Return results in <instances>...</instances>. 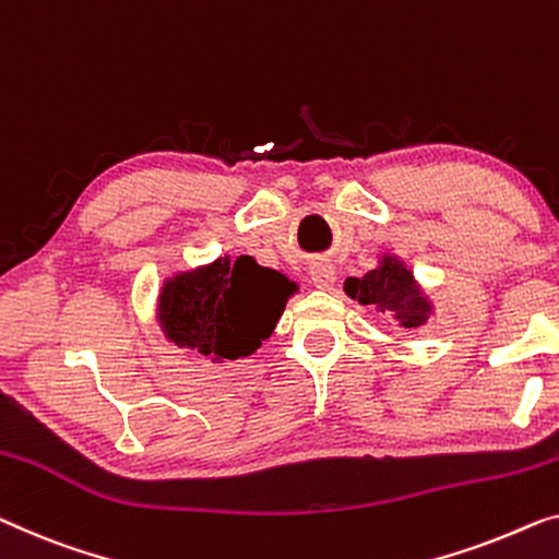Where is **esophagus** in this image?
I'll return each instance as SVG.
<instances>
[{"instance_id":"1","label":"esophagus","mask_w":559,"mask_h":559,"mask_svg":"<svg viewBox=\"0 0 559 559\" xmlns=\"http://www.w3.org/2000/svg\"><path fill=\"white\" fill-rule=\"evenodd\" d=\"M310 282L318 289H330L335 282V266L330 262H314L310 270Z\"/></svg>"}]
</instances>
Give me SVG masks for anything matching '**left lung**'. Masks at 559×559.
Returning a JSON list of instances; mask_svg holds the SVG:
<instances>
[{
  "label": "left lung",
  "instance_id": "obj_1",
  "mask_svg": "<svg viewBox=\"0 0 559 559\" xmlns=\"http://www.w3.org/2000/svg\"><path fill=\"white\" fill-rule=\"evenodd\" d=\"M345 293L360 305H373L378 312L391 314L401 328H420L431 314V305L420 293L406 266L395 257H383L378 270L366 277H347Z\"/></svg>",
  "mask_w": 559,
  "mask_h": 559
}]
</instances>
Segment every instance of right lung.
Instances as JSON below:
<instances>
[{
	"mask_svg": "<svg viewBox=\"0 0 559 559\" xmlns=\"http://www.w3.org/2000/svg\"><path fill=\"white\" fill-rule=\"evenodd\" d=\"M293 282L252 257H229L168 280L158 297V322L168 340L212 360L252 355L272 335Z\"/></svg>",
	"mask_w": 559,
	"mask_h": 559,
	"instance_id": "right-lung-1",
	"label": "right lung"
}]
</instances>
